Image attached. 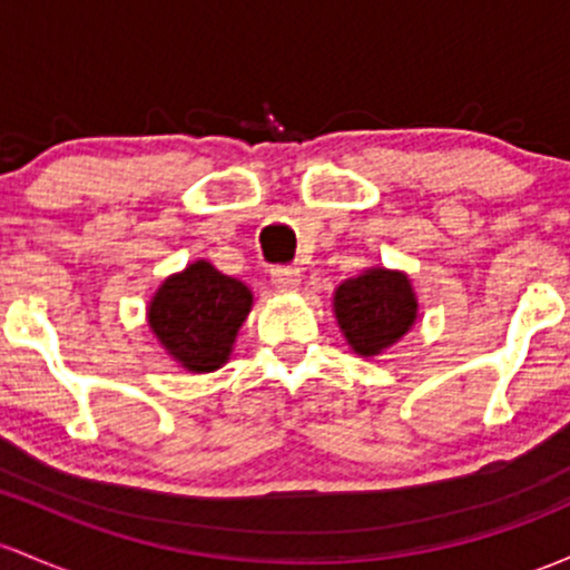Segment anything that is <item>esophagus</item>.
Instances as JSON below:
<instances>
[{
  "label": "esophagus",
  "mask_w": 570,
  "mask_h": 570,
  "mask_svg": "<svg viewBox=\"0 0 570 570\" xmlns=\"http://www.w3.org/2000/svg\"><path fill=\"white\" fill-rule=\"evenodd\" d=\"M271 275H273V284L278 286V289H295L299 284V271L292 265H275Z\"/></svg>",
  "instance_id": "1"
}]
</instances>
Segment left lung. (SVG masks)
Returning <instances> with one entry per match:
<instances>
[{
    "label": "left lung",
    "instance_id": "8db88e82",
    "mask_svg": "<svg viewBox=\"0 0 570 570\" xmlns=\"http://www.w3.org/2000/svg\"><path fill=\"white\" fill-rule=\"evenodd\" d=\"M335 316L354 352L373 356L409 333L416 297L403 273L367 271L337 286Z\"/></svg>",
    "mask_w": 570,
    "mask_h": 570
}]
</instances>
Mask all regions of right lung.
<instances>
[{
    "mask_svg": "<svg viewBox=\"0 0 570 570\" xmlns=\"http://www.w3.org/2000/svg\"><path fill=\"white\" fill-rule=\"evenodd\" d=\"M248 311L252 292L246 284L218 273L208 262H194L161 284L148 308V322L180 365L208 373L233 352Z\"/></svg>",
    "mask_w": 570,
    "mask_h": 570,
    "instance_id": "add662e5",
    "label": "right lung"
}]
</instances>
